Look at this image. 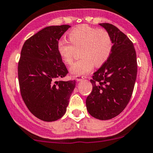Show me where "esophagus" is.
<instances>
[{"instance_id": "esophagus-1", "label": "esophagus", "mask_w": 153, "mask_h": 153, "mask_svg": "<svg viewBox=\"0 0 153 153\" xmlns=\"http://www.w3.org/2000/svg\"><path fill=\"white\" fill-rule=\"evenodd\" d=\"M75 79H76L77 82H80V81H82V79H84V77L82 76H75Z\"/></svg>"}]
</instances>
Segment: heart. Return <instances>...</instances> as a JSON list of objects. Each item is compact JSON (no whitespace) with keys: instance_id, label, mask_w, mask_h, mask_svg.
I'll use <instances>...</instances> for the list:
<instances>
[{"instance_id":"b5f03b06","label":"heart","mask_w":153,"mask_h":153,"mask_svg":"<svg viewBox=\"0 0 153 153\" xmlns=\"http://www.w3.org/2000/svg\"><path fill=\"white\" fill-rule=\"evenodd\" d=\"M70 44L64 40L57 43V51L62 62L71 64L76 51L80 59L70 68L73 76H82L90 72L93 66H100L109 59L112 50V40L105 29L87 25L75 27L67 33Z\"/></svg>"}]
</instances>
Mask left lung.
I'll list each match as a JSON object with an SVG mask.
<instances>
[{
	"label": "left lung",
	"mask_w": 153,
	"mask_h": 153,
	"mask_svg": "<svg viewBox=\"0 0 153 153\" xmlns=\"http://www.w3.org/2000/svg\"><path fill=\"white\" fill-rule=\"evenodd\" d=\"M99 25L110 34L113 46L107 62L93 74L92 91L86 105L91 116L107 120L120 114L130 102L137 77V56L132 42L121 30L110 23Z\"/></svg>",
	"instance_id": "left-lung-1"
}]
</instances>
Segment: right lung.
<instances>
[{
  "label": "right lung",
  "mask_w": 153,
  "mask_h": 153,
  "mask_svg": "<svg viewBox=\"0 0 153 153\" xmlns=\"http://www.w3.org/2000/svg\"><path fill=\"white\" fill-rule=\"evenodd\" d=\"M69 28L46 27L25 41L21 49L18 66L21 97L30 112L45 122L64 116L76 86L75 80H57L68 73L57 43Z\"/></svg>",
  "instance_id": "right-lung-1"
}]
</instances>
